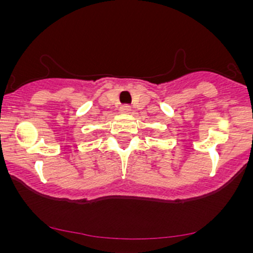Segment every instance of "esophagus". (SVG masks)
<instances>
[{"instance_id": "1", "label": "esophagus", "mask_w": 253, "mask_h": 253, "mask_svg": "<svg viewBox=\"0 0 253 253\" xmlns=\"http://www.w3.org/2000/svg\"><path fill=\"white\" fill-rule=\"evenodd\" d=\"M120 112L123 113V114H128V113H130V107L129 106H121L120 107Z\"/></svg>"}]
</instances>
